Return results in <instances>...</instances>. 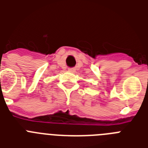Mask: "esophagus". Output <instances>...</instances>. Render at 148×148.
<instances>
[{
    "label": "esophagus",
    "mask_w": 148,
    "mask_h": 148,
    "mask_svg": "<svg viewBox=\"0 0 148 148\" xmlns=\"http://www.w3.org/2000/svg\"><path fill=\"white\" fill-rule=\"evenodd\" d=\"M68 71L71 72H74V71H75V68H74V67H71V68H69V69H68Z\"/></svg>",
    "instance_id": "obj_1"
}]
</instances>
